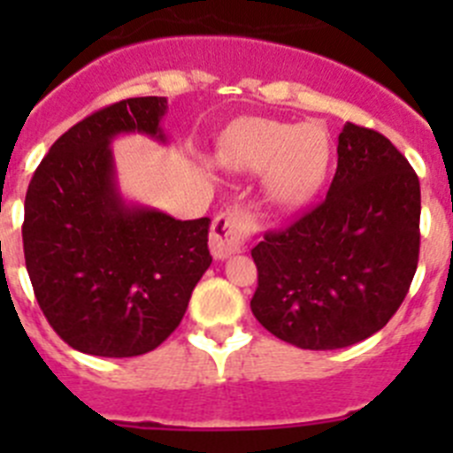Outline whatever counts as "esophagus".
Masks as SVG:
<instances>
[{
	"label": "esophagus",
	"mask_w": 453,
	"mask_h": 453,
	"mask_svg": "<svg viewBox=\"0 0 453 453\" xmlns=\"http://www.w3.org/2000/svg\"><path fill=\"white\" fill-rule=\"evenodd\" d=\"M256 231L254 215L242 211L240 206L226 208L215 215L213 226H211V254L224 261L231 254L240 251Z\"/></svg>",
	"instance_id": "1"
}]
</instances>
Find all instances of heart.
<instances>
[{
    "instance_id": "1",
    "label": "heart",
    "mask_w": 453,
    "mask_h": 453,
    "mask_svg": "<svg viewBox=\"0 0 453 453\" xmlns=\"http://www.w3.org/2000/svg\"><path fill=\"white\" fill-rule=\"evenodd\" d=\"M219 161L235 172L265 170L267 197L276 206L295 208L322 186L331 161V140L315 122L295 127L250 118L224 134Z\"/></svg>"
}]
</instances>
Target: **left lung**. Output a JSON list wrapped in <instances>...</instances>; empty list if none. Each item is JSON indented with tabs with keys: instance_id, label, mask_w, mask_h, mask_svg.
<instances>
[{
	"instance_id": "obj_1",
	"label": "left lung",
	"mask_w": 453,
	"mask_h": 453,
	"mask_svg": "<svg viewBox=\"0 0 453 453\" xmlns=\"http://www.w3.org/2000/svg\"><path fill=\"white\" fill-rule=\"evenodd\" d=\"M419 179L374 129L347 122L326 199L251 250V313L302 349H342L381 331L419 256Z\"/></svg>"
}]
</instances>
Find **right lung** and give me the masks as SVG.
Instances as JSON below:
<instances>
[{
    "mask_svg": "<svg viewBox=\"0 0 453 453\" xmlns=\"http://www.w3.org/2000/svg\"><path fill=\"white\" fill-rule=\"evenodd\" d=\"M165 97L88 115L51 145L24 199V261L40 311L72 349L129 358L177 329L211 265V219H174L119 195L111 140L165 142Z\"/></svg>",
    "mask_w": 453,
    "mask_h": 453,
    "instance_id": "add662e5",
    "label": "right lung"
}]
</instances>
